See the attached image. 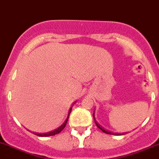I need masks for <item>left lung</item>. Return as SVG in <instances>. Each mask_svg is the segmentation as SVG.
<instances>
[{"label": "left lung", "mask_w": 159, "mask_h": 159, "mask_svg": "<svg viewBox=\"0 0 159 159\" xmlns=\"http://www.w3.org/2000/svg\"><path fill=\"white\" fill-rule=\"evenodd\" d=\"M93 118H94V115H93ZM95 123H96V126H97L98 128H99V129H101V130H102L103 132H105V133H106V134H112V135H114V134H115V133H112V132H109V131L105 130V129H104L103 128H102V127L101 126V125H99V123H98V122H96V121H95ZM115 135H116V133L115 134Z\"/></svg>", "instance_id": "1"}]
</instances>
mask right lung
<instances>
[{
  "mask_svg": "<svg viewBox=\"0 0 159 159\" xmlns=\"http://www.w3.org/2000/svg\"><path fill=\"white\" fill-rule=\"evenodd\" d=\"M71 110H72V107L70 108V112H69V115H70V112H71ZM69 115H68V117H67V119H66V121H65V122H64V123H63V125H61V126H60V127H59L58 129H55V130L52 131V132H47V133H42V134H40V133H36V132H34V134H35L36 135H38V136H40V137H47V136H51V135H57V134L60 133V132H61V131L63 130V129L65 128V126H66V123H67L68 118H69Z\"/></svg>",
  "mask_w": 159,
  "mask_h": 159,
  "instance_id": "1",
  "label": "right lung"
}]
</instances>
